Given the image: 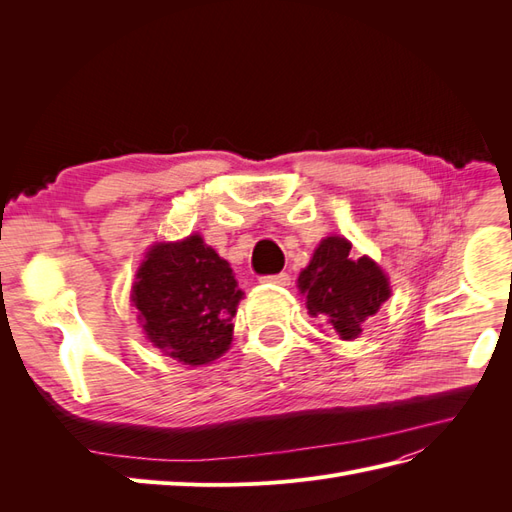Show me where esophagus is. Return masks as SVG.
Instances as JSON below:
<instances>
[{"instance_id": "1", "label": "esophagus", "mask_w": 512, "mask_h": 512, "mask_svg": "<svg viewBox=\"0 0 512 512\" xmlns=\"http://www.w3.org/2000/svg\"><path fill=\"white\" fill-rule=\"evenodd\" d=\"M260 282H262V284H273V286H290V275H288V273L265 275Z\"/></svg>"}]
</instances>
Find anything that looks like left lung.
Wrapping results in <instances>:
<instances>
[{
    "label": "left lung",
    "mask_w": 512,
    "mask_h": 512,
    "mask_svg": "<svg viewBox=\"0 0 512 512\" xmlns=\"http://www.w3.org/2000/svg\"><path fill=\"white\" fill-rule=\"evenodd\" d=\"M350 250L344 237L322 239L297 280L309 316L342 339L359 337L361 324L391 297L384 271L367 256L352 260Z\"/></svg>",
    "instance_id": "1"
}]
</instances>
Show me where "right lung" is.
Returning a JSON list of instances; mask_svg holds the SVG:
<instances>
[{"instance_id": "obj_1", "label": "right lung", "mask_w": 512, "mask_h": 512, "mask_svg": "<svg viewBox=\"0 0 512 512\" xmlns=\"http://www.w3.org/2000/svg\"><path fill=\"white\" fill-rule=\"evenodd\" d=\"M243 299L235 275L200 235L156 243L132 286L149 342L183 365H207L230 348Z\"/></svg>"}]
</instances>
